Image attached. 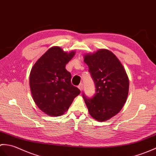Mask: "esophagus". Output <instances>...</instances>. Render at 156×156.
<instances>
[{
  "label": "esophagus",
  "instance_id": "obj_1",
  "mask_svg": "<svg viewBox=\"0 0 156 156\" xmlns=\"http://www.w3.org/2000/svg\"><path fill=\"white\" fill-rule=\"evenodd\" d=\"M78 88L80 89V91H82L83 89V83H80L79 85H78Z\"/></svg>",
  "mask_w": 156,
  "mask_h": 156
}]
</instances>
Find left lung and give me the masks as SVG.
I'll return each instance as SVG.
<instances>
[{"instance_id": "left-lung-1", "label": "left lung", "mask_w": 156, "mask_h": 156, "mask_svg": "<svg viewBox=\"0 0 156 156\" xmlns=\"http://www.w3.org/2000/svg\"><path fill=\"white\" fill-rule=\"evenodd\" d=\"M84 62L96 89L93 98H87L83 93V97L90 115L104 122L122 109L129 92V79L119 60L107 49L85 55Z\"/></svg>"}]
</instances>
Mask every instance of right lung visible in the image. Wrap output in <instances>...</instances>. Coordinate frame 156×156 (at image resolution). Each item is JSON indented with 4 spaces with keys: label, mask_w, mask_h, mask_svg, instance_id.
Returning <instances> with one entry per match:
<instances>
[{
    "label": "right lung",
    "mask_w": 156,
    "mask_h": 156,
    "mask_svg": "<svg viewBox=\"0 0 156 156\" xmlns=\"http://www.w3.org/2000/svg\"><path fill=\"white\" fill-rule=\"evenodd\" d=\"M75 51H63L59 47L50 48L31 69L29 83L37 107L47 115L60 116L68 110L80 90L71 84V75L65 65Z\"/></svg>",
    "instance_id": "add662e5"
}]
</instances>
